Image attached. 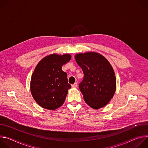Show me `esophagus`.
<instances>
[{
	"mask_svg": "<svg viewBox=\"0 0 148 148\" xmlns=\"http://www.w3.org/2000/svg\"><path fill=\"white\" fill-rule=\"evenodd\" d=\"M77 86H78L77 82H75L74 84H73V85H72L73 88H76V87H77Z\"/></svg>",
	"mask_w": 148,
	"mask_h": 148,
	"instance_id": "34e87169",
	"label": "esophagus"
}]
</instances>
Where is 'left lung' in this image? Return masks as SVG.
I'll use <instances>...</instances> for the list:
<instances>
[{"label":"left lung","instance_id":"8db88e82","mask_svg":"<svg viewBox=\"0 0 148 148\" xmlns=\"http://www.w3.org/2000/svg\"><path fill=\"white\" fill-rule=\"evenodd\" d=\"M75 58L84 75L79 84L84 101L93 109L103 107L116 90V77L110 63L95 52L77 54Z\"/></svg>","mask_w":148,"mask_h":148}]
</instances>
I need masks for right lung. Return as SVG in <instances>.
<instances>
[{
  "label": "right lung",
  "instance_id": "right-lung-1",
  "mask_svg": "<svg viewBox=\"0 0 148 148\" xmlns=\"http://www.w3.org/2000/svg\"><path fill=\"white\" fill-rule=\"evenodd\" d=\"M69 54H53L42 59L36 67L30 81L32 96L40 107L54 110L64 103L71 88L62 66L71 60Z\"/></svg>",
  "mask_w": 148,
  "mask_h": 148
}]
</instances>
